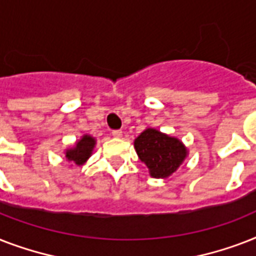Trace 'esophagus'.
<instances>
[{
  "instance_id": "34e87169",
  "label": "esophagus",
  "mask_w": 256,
  "mask_h": 256,
  "mask_svg": "<svg viewBox=\"0 0 256 256\" xmlns=\"http://www.w3.org/2000/svg\"><path fill=\"white\" fill-rule=\"evenodd\" d=\"M112 136H114V138H120V136H122V132H120V130H112Z\"/></svg>"
}]
</instances>
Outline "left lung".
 <instances>
[{
	"mask_svg": "<svg viewBox=\"0 0 256 256\" xmlns=\"http://www.w3.org/2000/svg\"><path fill=\"white\" fill-rule=\"evenodd\" d=\"M134 148L152 178H168L187 156L184 144L174 136L148 128L134 140Z\"/></svg>",
	"mask_w": 256,
	"mask_h": 256,
	"instance_id": "obj_1",
	"label": "left lung"
}]
</instances>
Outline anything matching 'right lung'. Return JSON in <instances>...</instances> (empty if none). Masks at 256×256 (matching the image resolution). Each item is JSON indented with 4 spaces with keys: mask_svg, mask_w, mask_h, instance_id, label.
Masks as SVG:
<instances>
[{
    "mask_svg": "<svg viewBox=\"0 0 256 256\" xmlns=\"http://www.w3.org/2000/svg\"><path fill=\"white\" fill-rule=\"evenodd\" d=\"M94 146H96V138L86 134L78 142H76L73 148L66 150V160L69 162H73L74 164L81 166L90 158L92 150H94Z\"/></svg>",
    "mask_w": 256,
    "mask_h": 256,
    "instance_id": "right-lung-1",
    "label": "right lung"
}]
</instances>
